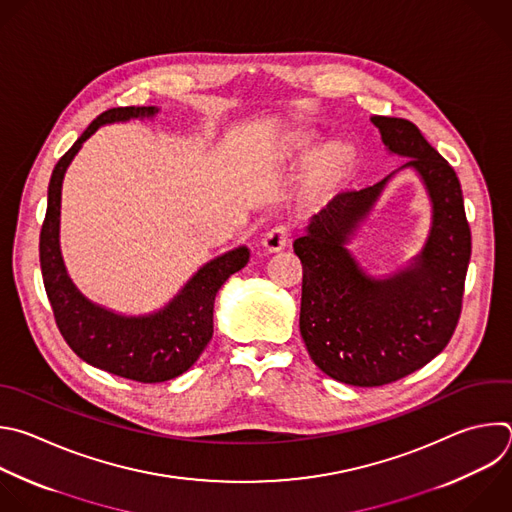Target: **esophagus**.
Segmentation results:
<instances>
[{
    "label": "esophagus",
    "instance_id": "1",
    "mask_svg": "<svg viewBox=\"0 0 512 512\" xmlns=\"http://www.w3.org/2000/svg\"><path fill=\"white\" fill-rule=\"evenodd\" d=\"M289 235H291V225L289 223H279L275 227H271L263 239V247L269 251V253H275V251H281L287 241H289Z\"/></svg>",
    "mask_w": 512,
    "mask_h": 512
}]
</instances>
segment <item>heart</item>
Returning a JSON list of instances; mask_svg holds the SVG:
<instances>
[{
	"label": "heart",
	"mask_w": 512,
	"mask_h": 512,
	"mask_svg": "<svg viewBox=\"0 0 512 512\" xmlns=\"http://www.w3.org/2000/svg\"><path fill=\"white\" fill-rule=\"evenodd\" d=\"M313 136H309V134H301V136H297L295 140H293V144H291V148L293 150H297V152H303V154H307V152H311L313 150ZM335 162V158H331L329 162H323V166H321V170H325V166H331Z\"/></svg>",
	"instance_id": "1"
}]
</instances>
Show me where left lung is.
I'll use <instances>...</instances> for the list:
<instances>
[{"instance_id": "obj_1", "label": "left lung", "mask_w": 512, "mask_h": 512, "mask_svg": "<svg viewBox=\"0 0 512 512\" xmlns=\"http://www.w3.org/2000/svg\"><path fill=\"white\" fill-rule=\"evenodd\" d=\"M384 144L416 168L432 199L426 247L392 279H372L346 249L388 177L337 193L293 249L303 265L299 329L313 364L360 388L386 386L420 370L450 342L458 325L470 261V227L460 181L448 160L404 118L372 116Z\"/></svg>"}]
</instances>
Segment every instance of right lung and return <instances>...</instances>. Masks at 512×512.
Returning a JSON list of instances; mask_svg holds the SVG:
<instances>
[{"instance_id":"obj_1","label":"right lung","mask_w":512,"mask_h":512,"mask_svg":"<svg viewBox=\"0 0 512 512\" xmlns=\"http://www.w3.org/2000/svg\"><path fill=\"white\" fill-rule=\"evenodd\" d=\"M154 112H158L154 106H120L94 118L54 166L48 187L46 219L40 233L42 279L56 325L66 344L86 364L142 384L173 380L199 360L213 337V305L219 287L249 261L247 247L217 257L207 263L162 311L148 317H122L110 313L82 297L68 279L58 245L60 191L68 164L82 142L90 138L98 126L152 116Z\"/></svg>"}]
</instances>
